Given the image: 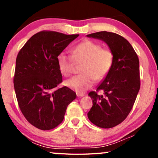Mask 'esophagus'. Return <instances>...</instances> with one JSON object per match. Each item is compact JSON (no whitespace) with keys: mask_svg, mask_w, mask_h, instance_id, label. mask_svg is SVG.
<instances>
[{"mask_svg":"<svg viewBox=\"0 0 158 158\" xmlns=\"http://www.w3.org/2000/svg\"><path fill=\"white\" fill-rule=\"evenodd\" d=\"M77 95L78 97H84L85 94H81V93H77Z\"/></svg>","mask_w":158,"mask_h":158,"instance_id":"34e87169","label":"esophagus"}]
</instances>
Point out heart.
Returning <instances> with one entry per match:
<instances>
[{
  "mask_svg": "<svg viewBox=\"0 0 158 158\" xmlns=\"http://www.w3.org/2000/svg\"><path fill=\"white\" fill-rule=\"evenodd\" d=\"M59 71L64 77L73 73L74 64L84 61L81 68L82 73L66 81L67 86L77 93H83L93 86L95 80L100 81L106 79L113 67L114 55L108 47L86 39L72 49V56L60 52L56 58Z\"/></svg>",
  "mask_w": 158,
  "mask_h": 158,
  "instance_id": "heart-1",
  "label": "heart"
}]
</instances>
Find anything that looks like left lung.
I'll use <instances>...</instances> for the list:
<instances>
[{"label": "left lung", "instance_id": "obj_1", "mask_svg": "<svg viewBox=\"0 0 158 158\" xmlns=\"http://www.w3.org/2000/svg\"><path fill=\"white\" fill-rule=\"evenodd\" d=\"M88 37L104 41L114 55L109 74L96 91L88 94L93 106L88 117L99 128H113L128 117L140 88L138 56L131 44L117 33L101 31L89 34ZM100 90L104 93L102 95L98 94Z\"/></svg>", "mask_w": 158, "mask_h": 158}]
</instances>
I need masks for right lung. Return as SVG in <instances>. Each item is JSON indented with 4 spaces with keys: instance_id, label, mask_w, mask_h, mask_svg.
<instances>
[{
    "instance_id": "obj_1",
    "label": "right lung",
    "mask_w": 158,
    "mask_h": 158,
    "mask_svg": "<svg viewBox=\"0 0 158 158\" xmlns=\"http://www.w3.org/2000/svg\"><path fill=\"white\" fill-rule=\"evenodd\" d=\"M79 35L43 30L32 35L18 54L13 78L18 104L27 120L39 129L59 126L77 97L68 87H58L62 75L56 58Z\"/></svg>"
}]
</instances>
